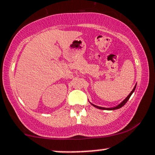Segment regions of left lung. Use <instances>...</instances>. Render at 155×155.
<instances>
[{"instance_id":"8db88e82","label":"left lung","mask_w":155,"mask_h":155,"mask_svg":"<svg viewBox=\"0 0 155 155\" xmlns=\"http://www.w3.org/2000/svg\"><path fill=\"white\" fill-rule=\"evenodd\" d=\"M136 86H137V84H136V85L134 86V88H133V90L131 91V92L129 94H128V97H127L126 98H125V99H124V100H123V102H121V103H120L118 105H117V106H115V107H104L97 106V105H94V104H92V103H91V102H90V103L91 104V105H93V106H94L95 107H97V108L101 109V110H116V109H119V108H120V107H123V105H124L127 102H128V99H129L130 97H131V96L132 95V94L134 93V91H135V88H136Z\"/></svg>"}]
</instances>
